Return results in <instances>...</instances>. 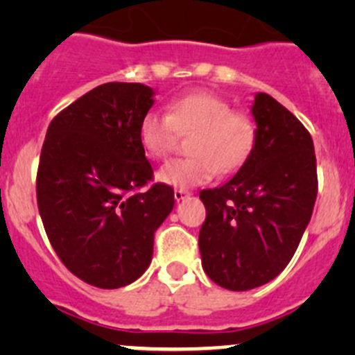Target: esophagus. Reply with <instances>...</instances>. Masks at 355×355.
Instances as JSON below:
<instances>
[{"label": "esophagus", "instance_id": "1", "mask_svg": "<svg viewBox=\"0 0 355 355\" xmlns=\"http://www.w3.org/2000/svg\"><path fill=\"white\" fill-rule=\"evenodd\" d=\"M173 196H175V200H184L185 198H189V196H191V192L185 191V189H175Z\"/></svg>", "mask_w": 355, "mask_h": 355}]
</instances>
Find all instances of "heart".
<instances>
[{"label": "heart", "instance_id": "obj_1", "mask_svg": "<svg viewBox=\"0 0 355 355\" xmlns=\"http://www.w3.org/2000/svg\"><path fill=\"white\" fill-rule=\"evenodd\" d=\"M139 142L146 155L164 159L177 149L180 135H192L191 157L175 159L157 171V180L171 187L207 184L214 173L241 170L254 151L257 128L252 118L235 111L227 99L209 92H192L173 99L168 114L149 110L139 123Z\"/></svg>", "mask_w": 355, "mask_h": 355}]
</instances>
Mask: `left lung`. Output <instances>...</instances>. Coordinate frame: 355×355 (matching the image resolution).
I'll list each match as a JSON object with an SVG mask.
<instances>
[{
    "label": "left lung",
    "mask_w": 355,
    "mask_h": 355,
    "mask_svg": "<svg viewBox=\"0 0 355 355\" xmlns=\"http://www.w3.org/2000/svg\"><path fill=\"white\" fill-rule=\"evenodd\" d=\"M257 139L249 159L227 184L199 194L206 220L199 250L207 277L242 292L285 270L309 225L318 194L311 134L270 94L252 103Z\"/></svg>",
    "instance_id": "1"
}]
</instances>
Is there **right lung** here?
I'll list each match as a JSON object with an SVG mask.
<instances>
[{"instance_id":"1","label":"right lung","mask_w":355,"mask_h":355,"mask_svg":"<svg viewBox=\"0 0 355 355\" xmlns=\"http://www.w3.org/2000/svg\"><path fill=\"white\" fill-rule=\"evenodd\" d=\"M155 105L144 84L108 82L49 123L37 170V207L53 249L68 270L98 288L137 280L153 259L155 232L175 204L155 184L139 142Z\"/></svg>"}]
</instances>
